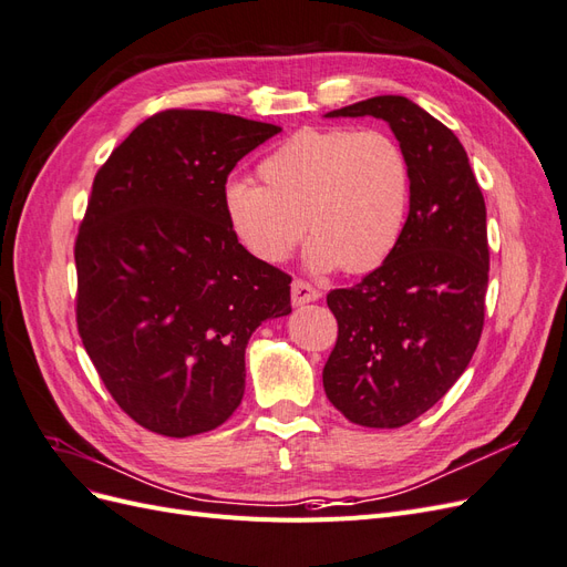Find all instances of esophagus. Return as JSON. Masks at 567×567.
Masks as SVG:
<instances>
[{
	"label": "esophagus",
	"mask_w": 567,
	"mask_h": 567,
	"mask_svg": "<svg viewBox=\"0 0 567 567\" xmlns=\"http://www.w3.org/2000/svg\"><path fill=\"white\" fill-rule=\"evenodd\" d=\"M319 298H321L319 290H317L315 286L307 284V281L296 279L293 284H290V300H293L296 307L307 305V302H315V300H319Z\"/></svg>",
	"instance_id": "34e87169"
}]
</instances>
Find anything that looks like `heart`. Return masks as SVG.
<instances>
[{"instance_id": "b5f03b06", "label": "heart", "mask_w": 567, "mask_h": 567, "mask_svg": "<svg viewBox=\"0 0 567 567\" xmlns=\"http://www.w3.org/2000/svg\"><path fill=\"white\" fill-rule=\"evenodd\" d=\"M265 186L231 179L221 192L227 225L246 252L279 265L300 244L312 271L381 267L404 234L411 169L406 153L379 130L307 127L257 167Z\"/></svg>"}]
</instances>
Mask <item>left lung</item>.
I'll return each mask as SVG.
<instances>
[{
    "label": "left lung",
    "mask_w": 567,
    "mask_h": 567,
    "mask_svg": "<svg viewBox=\"0 0 567 567\" xmlns=\"http://www.w3.org/2000/svg\"><path fill=\"white\" fill-rule=\"evenodd\" d=\"M381 117L411 169L404 234L388 260L326 296L338 321L326 398L367 427H402L466 371L485 323L487 210L466 148L406 96H373L326 117Z\"/></svg>",
    "instance_id": "1"
}]
</instances>
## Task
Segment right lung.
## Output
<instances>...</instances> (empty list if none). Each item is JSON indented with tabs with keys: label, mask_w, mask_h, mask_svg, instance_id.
Instances as JSON below:
<instances>
[{
	"label": "right lung",
	"mask_w": 567,
	"mask_h": 567,
	"mask_svg": "<svg viewBox=\"0 0 567 567\" xmlns=\"http://www.w3.org/2000/svg\"><path fill=\"white\" fill-rule=\"evenodd\" d=\"M281 127L169 109L101 165L78 231V331L111 398L146 431L208 433L244 400L246 346L290 315V277L234 238L221 192Z\"/></svg>",
	"instance_id": "obj_1"
}]
</instances>
